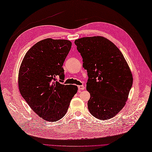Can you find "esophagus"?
Wrapping results in <instances>:
<instances>
[{"label":"esophagus","mask_w":152,"mask_h":152,"mask_svg":"<svg viewBox=\"0 0 152 152\" xmlns=\"http://www.w3.org/2000/svg\"><path fill=\"white\" fill-rule=\"evenodd\" d=\"M78 89L79 90H84L85 89V87L83 85H79V86H78Z\"/></svg>","instance_id":"1"}]
</instances>
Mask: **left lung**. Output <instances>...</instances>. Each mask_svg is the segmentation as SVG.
I'll return each mask as SVG.
<instances>
[{"label": "left lung", "instance_id": "1", "mask_svg": "<svg viewBox=\"0 0 152 152\" xmlns=\"http://www.w3.org/2000/svg\"><path fill=\"white\" fill-rule=\"evenodd\" d=\"M75 44L88 72V110L98 119H111L123 108L132 86L127 62L119 48L103 37L80 38Z\"/></svg>", "mask_w": 152, "mask_h": 152}]
</instances>
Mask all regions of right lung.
<instances>
[{"label":"right lung","instance_id":"obj_1","mask_svg":"<svg viewBox=\"0 0 152 152\" xmlns=\"http://www.w3.org/2000/svg\"><path fill=\"white\" fill-rule=\"evenodd\" d=\"M71 48L68 40H42L27 51L20 66L18 84L22 97L46 121L62 119L78 90L75 85L60 83L64 79L62 65Z\"/></svg>","mask_w":152,"mask_h":152}]
</instances>
